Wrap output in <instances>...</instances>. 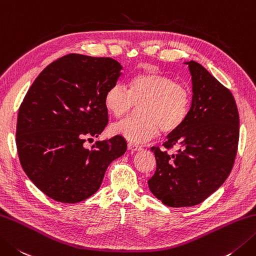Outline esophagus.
I'll return each mask as SVG.
<instances>
[{
  "label": "esophagus",
  "mask_w": 256,
  "mask_h": 256,
  "mask_svg": "<svg viewBox=\"0 0 256 256\" xmlns=\"http://www.w3.org/2000/svg\"><path fill=\"white\" fill-rule=\"evenodd\" d=\"M128 148L130 150V151H140V150H141V146L135 143L130 142V143H128Z\"/></svg>",
  "instance_id": "esophagus-1"
}]
</instances>
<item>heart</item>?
<instances>
[{"label":"heart","mask_w":256,"mask_h":256,"mask_svg":"<svg viewBox=\"0 0 256 256\" xmlns=\"http://www.w3.org/2000/svg\"><path fill=\"white\" fill-rule=\"evenodd\" d=\"M104 104L115 118H121L140 106L141 118H128L111 126V132L128 141L143 143L154 138L160 130L173 133L186 121L192 104L188 85L156 72L135 75L128 90L116 83L105 93Z\"/></svg>","instance_id":"b5f03b06"}]
</instances>
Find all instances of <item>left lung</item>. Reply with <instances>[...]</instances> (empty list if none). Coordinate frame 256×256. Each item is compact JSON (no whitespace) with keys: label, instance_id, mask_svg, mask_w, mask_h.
<instances>
[{"label":"left lung","instance_id":"left-lung-1","mask_svg":"<svg viewBox=\"0 0 256 256\" xmlns=\"http://www.w3.org/2000/svg\"><path fill=\"white\" fill-rule=\"evenodd\" d=\"M193 96L186 121L168 134L165 150L153 146L156 171L148 188L171 208L194 206L206 200L231 173L238 153L240 116L234 96L208 70L188 62ZM177 148L174 154L168 149Z\"/></svg>","mask_w":256,"mask_h":256}]
</instances>
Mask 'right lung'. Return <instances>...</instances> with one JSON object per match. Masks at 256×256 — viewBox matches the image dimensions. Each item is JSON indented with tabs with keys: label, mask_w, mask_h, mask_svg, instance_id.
I'll return each instance as SVG.
<instances>
[{
	"label": "right lung",
	"mask_w": 256,
	"mask_h": 256,
	"mask_svg": "<svg viewBox=\"0 0 256 256\" xmlns=\"http://www.w3.org/2000/svg\"><path fill=\"white\" fill-rule=\"evenodd\" d=\"M122 65L111 58L68 54L40 73L20 105L16 148L28 178L61 203H78L100 188L111 162L126 151L124 138L83 143L108 125L105 93Z\"/></svg>",
	"instance_id": "1"
}]
</instances>
